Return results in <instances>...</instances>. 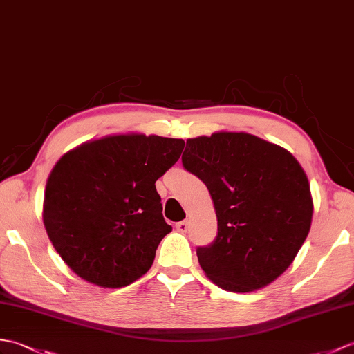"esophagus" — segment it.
Wrapping results in <instances>:
<instances>
[{"instance_id":"esophagus-1","label":"esophagus","mask_w":354,"mask_h":354,"mask_svg":"<svg viewBox=\"0 0 354 354\" xmlns=\"http://www.w3.org/2000/svg\"><path fill=\"white\" fill-rule=\"evenodd\" d=\"M176 226V229L179 232H187V229H188V223L185 220H183V221H178V223L175 225Z\"/></svg>"}]
</instances>
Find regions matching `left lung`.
Wrapping results in <instances>:
<instances>
[{"mask_svg":"<svg viewBox=\"0 0 354 354\" xmlns=\"http://www.w3.org/2000/svg\"><path fill=\"white\" fill-rule=\"evenodd\" d=\"M183 166L207 185L217 235L197 248L202 270L220 288L248 292L290 267L309 234L306 174L283 147L245 133L188 138Z\"/></svg>","mask_w":354,"mask_h":354,"instance_id":"obj_1","label":"left lung"}]
</instances>
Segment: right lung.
Wrapping results in <instances>:
<instances>
[{
	"label": "right lung",
	"instance_id": "right-lung-1",
	"mask_svg": "<svg viewBox=\"0 0 354 354\" xmlns=\"http://www.w3.org/2000/svg\"><path fill=\"white\" fill-rule=\"evenodd\" d=\"M183 138L128 134L81 145L48 178L44 223L54 249L84 281L133 283L171 226L155 180L179 160Z\"/></svg>",
	"mask_w": 354,
	"mask_h": 354
}]
</instances>
